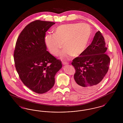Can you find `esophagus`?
Wrapping results in <instances>:
<instances>
[{"label": "esophagus", "mask_w": 123, "mask_h": 123, "mask_svg": "<svg viewBox=\"0 0 123 123\" xmlns=\"http://www.w3.org/2000/svg\"><path fill=\"white\" fill-rule=\"evenodd\" d=\"M62 64L63 65H66V64H68V63H66V62H62Z\"/></svg>", "instance_id": "34e87169"}]
</instances>
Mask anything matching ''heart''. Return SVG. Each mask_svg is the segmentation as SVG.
I'll list each match as a JSON object with an SVG mask.
<instances>
[{"mask_svg":"<svg viewBox=\"0 0 123 123\" xmlns=\"http://www.w3.org/2000/svg\"><path fill=\"white\" fill-rule=\"evenodd\" d=\"M91 35V29L85 24H63L57 27L54 34H47L45 38L46 46L54 56L59 55L60 49L65 47L60 53L63 59L71 55L77 56L85 50Z\"/></svg>","mask_w":123,"mask_h":123,"instance_id":"heart-1","label":"heart"}]
</instances>
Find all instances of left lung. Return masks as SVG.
<instances>
[{"label":"left lung","instance_id":"1","mask_svg":"<svg viewBox=\"0 0 123 123\" xmlns=\"http://www.w3.org/2000/svg\"><path fill=\"white\" fill-rule=\"evenodd\" d=\"M100 31L96 32L91 44L72 60L76 72L72 86L76 91L88 93L96 90L107 73L110 59L105 53L107 47Z\"/></svg>","mask_w":123,"mask_h":123}]
</instances>
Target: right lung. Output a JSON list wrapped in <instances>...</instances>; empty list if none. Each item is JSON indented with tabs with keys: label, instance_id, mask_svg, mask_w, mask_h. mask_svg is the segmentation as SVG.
I'll return each instance as SVG.
<instances>
[{
	"label": "right lung",
	"instance_id": "right-lung-1",
	"mask_svg": "<svg viewBox=\"0 0 123 123\" xmlns=\"http://www.w3.org/2000/svg\"><path fill=\"white\" fill-rule=\"evenodd\" d=\"M55 23L36 20L27 25L18 37L14 53L16 70L24 84L43 94L53 88L61 61L47 51L46 32Z\"/></svg>",
	"mask_w": 123,
	"mask_h": 123
}]
</instances>
